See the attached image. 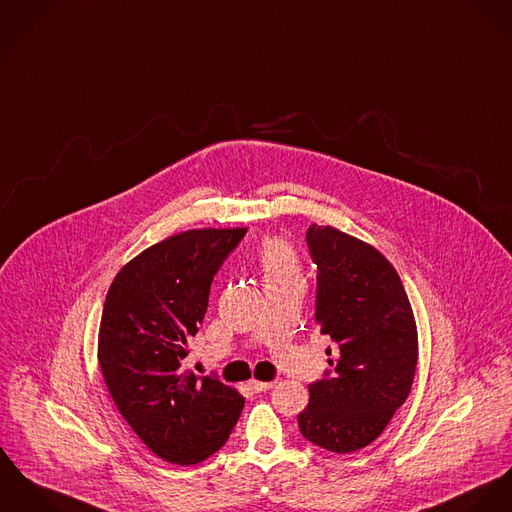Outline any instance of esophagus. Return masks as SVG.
Segmentation results:
<instances>
[{
    "mask_svg": "<svg viewBox=\"0 0 512 512\" xmlns=\"http://www.w3.org/2000/svg\"><path fill=\"white\" fill-rule=\"evenodd\" d=\"M248 385H250L256 393H260V391H270V389L276 385V381H256V379H252V381H248Z\"/></svg>",
    "mask_w": 512,
    "mask_h": 512,
    "instance_id": "34e87169",
    "label": "esophagus"
}]
</instances>
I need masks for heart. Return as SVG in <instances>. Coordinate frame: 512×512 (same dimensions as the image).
Segmentation results:
<instances>
[{
	"label": "heart",
	"instance_id": "heart-1",
	"mask_svg": "<svg viewBox=\"0 0 512 512\" xmlns=\"http://www.w3.org/2000/svg\"><path fill=\"white\" fill-rule=\"evenodd\" d=\"M260 266L268 279L299 276V260L295 250L281 238H268L260 250Z\"/></svg>",
	"mask_w": 512,
	"mask_h": 512
}]
</instances>
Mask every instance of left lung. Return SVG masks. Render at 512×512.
Segmentation results:
<instances>
[{"label": "left lung", "mask_w": 512, "mask_h": 512, "mask_svg": "<svg viewBox=\"0 0 512 512\" xmlns=\"http://www.w3.org/2000/svg\"><path fill=\"white\" fill-rule=\"evenodd\" d=\"M317 262L315 321L336 348L332 375L309 385L301 434L336 454L366 448L407 401L419 362V332L397 270L372 244L330 225H311Z\"/></svg>", "instance_id": "left-lung-1"}]
</instances>
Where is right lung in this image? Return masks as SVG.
<instances>
[{"label": "right lung", "instance_id": "add662e5", "mask_svg": "<svg viewBox=\"0 0 512 512\" xmlns=\"http://www.w3.org/2000/svg\"><path fill=\"white\" fill-rule=\"evenodd\" d=\"M244 234L236 227L168 236L119 270L103 303L97 360L107 391L170 464L215 454L244 407L234 387L186 370L187 338L205 317L213 276Z\"/></svg>", "mask_w": 512, "mask_h": 512}]
</instances>
